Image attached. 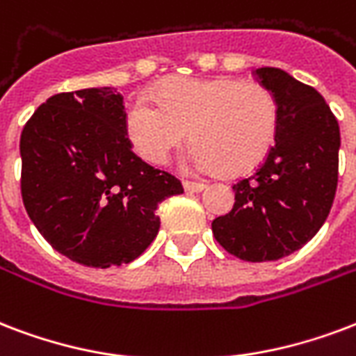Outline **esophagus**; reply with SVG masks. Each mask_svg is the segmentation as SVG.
I'll return each mask as SVG.
<instances>
[{"mask_svg": "<svg viewBox=\"0 0 356 356\" xmlns=\"http://www.w3.org/2000/svg\"><path fill=\"white\" fill-rule=\"evenodd\" d=\"M183 188L186 190V192H202V190H205V184H203V183H192V181H184Z\"/></svg>", "mask_w": 356, "mask_h": 356, "instance_id": "1", "label": "esophagus"}]
</instances>
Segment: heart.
I'll return each instance as SVG.
<instances>
[{"mask_svg":"<svg viewBox=\"0 0 356 356\" xmlns=\"http://www.w3.org/2000/svg\"><path fill=\"white\" fill-rule=\"evenodd\" d=\"M156 102L136 99L127 112V134L140 156L164 164L188 138L186 164L202 172L241 175L256 168L275 142L278 106L265 86L235 78H173Z\"/></svg>","mask_w":356,"mask_h":356,"instance_id":"obj_1","label":"heart"}]
</instances>
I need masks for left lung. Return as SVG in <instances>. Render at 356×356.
<instances>
[{
	"label": "left lung",
	"instance_id": "8db88e82",
	"mask_svg": "<svg viewBox=\"0 0 356 356\" xmlns=\"http://www.w3.org/2000/svg\"><path fill=\"white\" fill-rule=\"evenodd\" d=\"M278 106L275 145L256 173L233 184L232 213L214 238L238 259L276 261L302 248L327 220L336 184L340 127L316 89L275 67L256 69Z\"/></svg>",
	"mask_w": 356,
	"mask_h": 356
}]
</instances>
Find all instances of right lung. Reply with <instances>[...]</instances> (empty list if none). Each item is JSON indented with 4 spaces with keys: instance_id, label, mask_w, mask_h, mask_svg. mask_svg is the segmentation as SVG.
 <instances>
[{
    "instance_id": "add662e5",
    "label": "right lung",
    "mask_w": 356,
    "mask_h": 356,
    "mask_svg": "<svg viewBox=\"0 0 356 356\" xmlns=\"http://www.w3.org/2000/svg\"><path fill=\"white\" fill-rule=\"evenodd\" d=\"M22 200L54 250L86 267L134 261L160 227L177 179L132 153L123 97L89 88L46 100L20 136Z\"/></svg>"
}]
</instances>
